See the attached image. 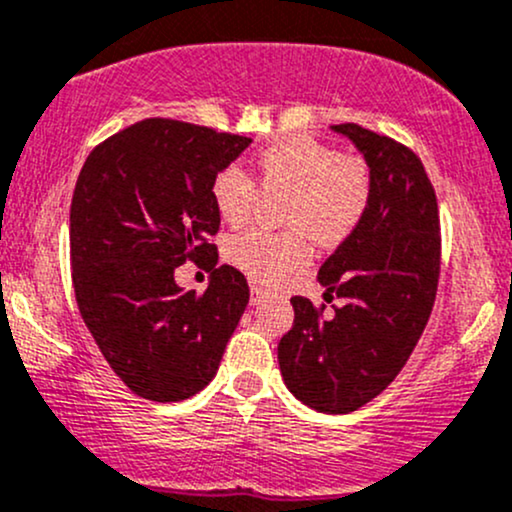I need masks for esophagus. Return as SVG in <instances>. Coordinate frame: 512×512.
Wrapping results in <instances>:
<instances>
[{"mask_svg": "<svg viewBox=\"0 0 512 512\" xmlns=\"http://www.w3.org/2000/svg\"><path fill=\"white\" fill-rule=\"evenodd\" d=\"M251 304H254V307H256V304H261L263 302V290H261V287H251V300H249Z\"/></svg>", "mask_w": 512, "mask_h": 512, "instance_id": "obj_1", "label": "esophagus"}]
</instances>
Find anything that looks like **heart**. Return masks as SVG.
I'll use <instances>...</instances> for the list:
<instances>
[{
  "mask_svg": "<svg viewBox=\"0 0 512 512\" xmlns=\"http://www.w3.org/2000/svg\"><path fill=\"white\" fill-rule=\"evenodd\" d=\"M254 181L263 191H287L285 232L246 229L227 239L225 254L258 283H278L309 261L307 229L321 244H338L363 220L372 195V176L360 157L341 154L324 142L287 137L261 149L254 159ZM237 166L212 181V203L227 225L249 220L256 186Z\"/></svg>",
  "mask_w": 512,
  "mask_h": 512,
  "instance_id": "1",
  "label": "heart"
}]
</instances>
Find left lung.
<instances>
[{
  "label": "left lung",
  "instance_id": "8db88e82",
  "mask_svg": "<svg viewBox=\"0 0 512 512\" xmlns=\"http://www.w3.org/2000/svg\"><path fill=\"white\" fill-rule=\"evenodd\" d=\"M363 154L372 195L360 225L319 268L321 317L292 297L295 324L280 338V375L309 409L358 411L382 394L426 329L440 275L438 200L421 159L392 137L355 123L331 125Z\"/></svg>",
  "mask_w": 512,
  "mask_h": 512
}]
</instances>
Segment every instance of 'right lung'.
<instances>
[{
  "mask_svg": "<svg viewBox=\"0 0 512 512\" xmlns=\"http://www.w3.org/2000/svg\"><path fill=\"white\" fill-rule=\"evenodd\" d=\"M249 137L147 118L91 149L70 208L77 307L96 346L130 392L183 401L217 375L249 304L237 268L217 263L220 215L212 181ZM186 260L212 267L203 296L175 285Z\"/></svg>",
  "mask_w": 512,
  "mask_h": 512,
  "instance_id": "obj_1",
  "label": "right lung"
}]
</instances>
